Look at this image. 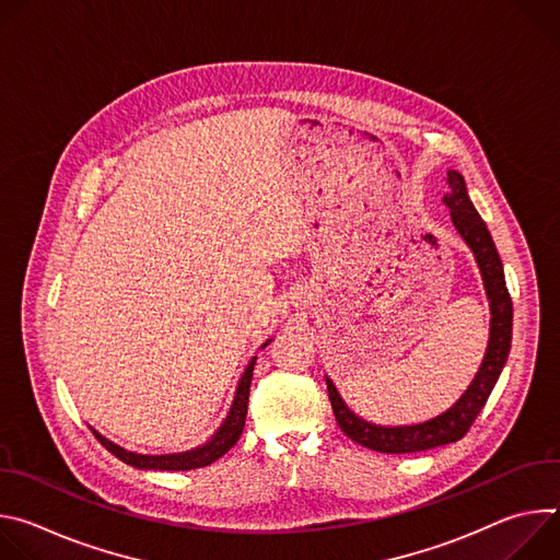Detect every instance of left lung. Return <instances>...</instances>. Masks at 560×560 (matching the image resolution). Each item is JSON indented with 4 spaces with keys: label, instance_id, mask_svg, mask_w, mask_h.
<instances>
[{
    "label": "left lung",
    "instance_id": "1",
    "mask_svg": "<svg viewBox=\"0 0 560 560\" xmlns=\"http://www.w3.org/2000/svg\"><path fill=\"white\" fill-rule=\"evenodd\" d=\"M443 203L450 208L456 232L463 236V242L478 264V270H481L483 288L490 301V339L486 357L467 389L456 398V404H452L439 417L415 425H376L361 419L346 406L332 378L326 376L330 404L339 428L354 443L374 452L410 454L463 439L478 412L488 404L512 348V299L505 285L503 264L486 221L476 212L467 195L465 179L456 171H447V192Z\"/></svg>",
    "mask_w": 560,
    "mask_h": 560
}]
</instances>
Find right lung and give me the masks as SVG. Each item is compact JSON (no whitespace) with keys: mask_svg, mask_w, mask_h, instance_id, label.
<instances>
[{"mask_svg":"<svg viewBox=\"0 0 560 560\" xmlns=\"http://www.w3.org/2000/svg\"><path fill=\"white\" fill-rule=\"evenodd\" d=\"M272 339H268L261 348H266ZM257 357L250 359L248 368L244 370L242 378L236 383V392L232 398V406L228 417L223 419V423L219 425V430L210 436V441H206L199 447L186 450V452H177V454H137L130 450H124L121 445L108 441L106 436H102L97 430H93V434L97 436V441L110 452L115 454L119 460L137 467V469H173V471H182V469H197V467H206L210 463H214L217 458H221L244 432L246 425V415H248V396H250V383H253V370H255Z\"/></svg>","mask_w":560,"mask_h":560,"instance_id":"1","label":"right lung"}]
</instances>
